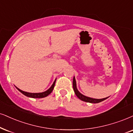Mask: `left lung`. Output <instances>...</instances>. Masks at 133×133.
<instances>
[{
  "mask_svg": "<svg viewBox=\"0 0 133 133\" xmlns=\"http://www.w3.org/2000/svg\"><path fill=\"white\" fill-rule=\"evenodd\" d=\"M73 89L74 90L75 94L80 100L87 102H90V103H99V102L103 101L106 99H107L109 97H107L103 99H95V98H91V97H87L86 96H84L83 95H82V94L80 93V92L78 91V90H77L76 81H75V77H74L73 78Z\"/></svg>",
  "mask_w": 133,
  "mask_h": 133,
  "instance_id": "left-lung-1",
  "label": "left lung"
}]
</instances>
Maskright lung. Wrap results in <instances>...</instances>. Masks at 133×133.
<instances>
[{"label": "right lung", "instance_id": "add662e5", "mask_svg": "<svg viewBox=\"0 0 133 133\" xmlns=\"http://www.w3.org/2000/svg\"><path fill=\"white\" fill-rule=\"evenodd\" d=\"M56 79H55V80L53 82V85H51V87L48 89V90L45 91L44 92H42V93H28V92H26V91H23L19 89L17 87H16V88L18 89V90L21 92V93H23V95L29 97H32V98H42V97H46L47 96H48L50 93H51L52 91L53 90V88L55 87V82H56Z\"/></svg>", "mask_w": 133, "mask_h": 133}]
</instances>
